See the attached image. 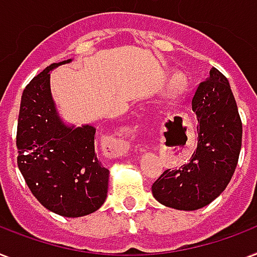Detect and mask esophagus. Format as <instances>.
<instances>
[{"instance_id":"obj_1","label":"esophagus","mask_w":257,"mask_h":257,"mask_svg":"<svg viewBox=\"0 0 257 257\" xmlns=\"http://www.w3.org/2000/svg\"><path fill=\"white\" fill-rule=\"evenodd\" d=\"M131 134L130 131H119L116 134L111 135L110 138L107 139L106 142L103 143V151L107 157L111 158H116V157L126 156L130 149V143H128V137Z\"/></svg>"}]
</instances>
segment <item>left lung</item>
<instances>
[{
	"label": "left lung",
	"mask_w": 257,
	"mask_h": 257,
	"mask_svg": "<svg viewBox=\"0 0 257 257\" xmlns=\"http://www.w3.org/2000/svg\"><path fill=\"white\" fill-rule=\"evenodd\" d=\"M192 110L198 120L196 151L188 164L165 170L151 186L158 202L178 210H197L216 200L229 184L241 149L237 104L218 69H210L197 87Z\"/></svg>",
	"instance_id": "8db88e82"
}]
</instances>
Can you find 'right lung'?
Here are the masks:
<instances>
[{"label": "right lung", "mask_w": 257, "mask_h": 257, "mask_svg": "<svg viewBox=\"0 0 257 257\" xmlns=\"http://www.w3.org/2000/svg\"><path fill=\"white\" fill-rule=\"evenodd\" d=\"M55 63L33 77L21 96L17 123V165L44 208L64 217H83L104 204L108 169L95 153L92 124H67L51 92Z\"/></svg>", "instance_id": "obj_1"}]
</instances>
